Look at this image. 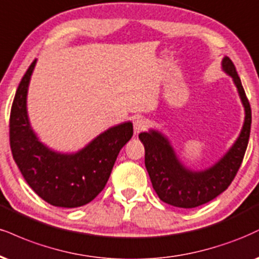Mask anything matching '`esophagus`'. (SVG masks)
Masks as SVG:
<instances>
[{
  "instance_id": "34e87169",
  "label": "esophagus",
  "mask_w": 259,
  "mask_h": 259,
  "mask_svg": "<svg viewBox=\"0 0 259 259\" xmlns=\"http://www.w3.org/2000/svg\"><path fill=\"white\" fill-rule=\"evenodd\" d=\"M146 127H147V121L142 119V118H138V119L134 121V133H135V135L146 130Z\"/></svg>"
}]
</instances>
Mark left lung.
Masks as SVG:
<instances>
[{"instance_id": "left-lung-1", "label": "left lung", "mask_w": 259, "mask_h": 259, "mask_svg": "<svg viewBox=\"0 0 259 259\" xmlns=\"http://www.w3.org/2000/svg\"><path fill=\"white\" fill-rule=\"evenodd\" d=\"M222 71L234 82L245 118L239 136L216 163L202 170L191 169L182 163L169 138L159 130L149 129L139 135L145 146V165L153 189L161 201L172 206L193 208L211 201L228 188L244 159L251 132L250 102L228 57L222 59Z\"/></svg>"}]
</instances>
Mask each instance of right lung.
<instances>
[{
    "instance_id": "obj_1",
    "label": "right lung",
    "mask_w": 259,
    "mask_h": 259,
    "mask_svg": "<svg viewBox=\"0 0 259 259\" xmlns=\"http://www.w3.org/2000/svg\"><path fill=\"white\" fill-rule=\"evenodd\" d=\"M36 62L24 74L12 105V154L27 185L43 200L58 207L83 206L105 188L118 153L132 139L133 123L108 127L72 153L49 148L32 129L27 113V92Z\"/></svg>"
}]
</instances>
